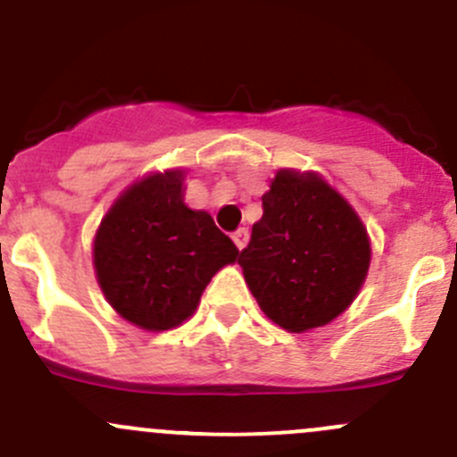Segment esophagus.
<instances>
[{
    "label": "esophagus",
    "instance_id": "1",
    "mask_svg": "<svg viewBox=\"0 0 457 457\" xmlns=\"http://www.w3.org/2000/svg\"><path fill=\"white\" fill-rule=\"evenodd\" d=\"M232 241H234V245L238 247V250H243V247L247 245V241H250V234H247L245 228H238L237 232L232 234Z\"/></svg>",
    "mask_w": 457,
    "mask_h": 457
}]
</instances>
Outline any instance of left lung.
<instances>
[{
	"instance_id": "left-lung-1",
	"label": "left lung",
	"mask_w": 457,
	"mask_h": 457,
	"mask_svg": "<svg viewBox=\"0 0 457 457\" xmlns=\"http://www.w3.org/2000/svg\"><path fill=\"white\" fill-rule=\"evenodd\" d=\"M371 241L349 201L318 172L280 168L238 256L262 314L292 334L338 318L367 278Z\"/></svg>"
}]
</instances>
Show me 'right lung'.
<instances>
[{
	"label": "right lung",
	"mask_w": 457,
	"mask_h": 457,
	"mask_svg": "<svg viewBox=\"0 0 457 457\" xmlns=\"http://www.w3.org/2000/svg\"><path fill=\"white\" fill-rule=\"evenodd\" d=\"M186 170L132 183L101 219L92 243L96 283L123 320L168 331L196 312L212 276L238 250L205 210L183 203Z\"/></svg>",
	"instance_id": "right-lung-1"
}]
</instances>
